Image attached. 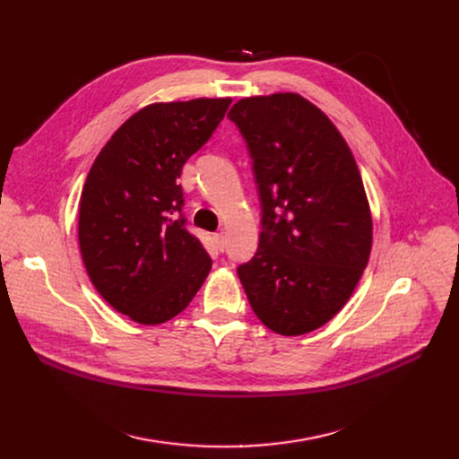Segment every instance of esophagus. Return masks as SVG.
Instances as JSON below:
<instances>
[{
	"mask_svg": "<svg viewBox=\"0 0 459 459\" xmlns=\"http://www.w3.org/2000/svg\"><path fill=\"white\" fill-rule=\"evenodd\" d=\"M213 239H215V246L220 251H225L227 249V236L223 232H217L213 234Z\"/></svg>",
	"mask_w": 459,
	"mask_h": 459,
	"instance_id": "obj_1",
	"label": "esophagus"
}]
</instances>
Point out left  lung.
Returning <instances> with one entry per match:
<instances>
[{
  "label": "left lung",
  "mask_w": 459,
  "mask_h": 459,
  "mask_svg": "<svg viewBox=\"0 0 459 459\" xmlns=\"http://www.w3.org/2000/svg\"><path fill=\"white\" fill-rule=\"evenodd\" d=\"M242 134L260 199L255 256L238 277L258 320L286 336L327 324L372 247V217L341 132L296 92L253 96L227 115Z\"/></svg>",
  "instance_id": "left-lung-1"
}]
</instances>
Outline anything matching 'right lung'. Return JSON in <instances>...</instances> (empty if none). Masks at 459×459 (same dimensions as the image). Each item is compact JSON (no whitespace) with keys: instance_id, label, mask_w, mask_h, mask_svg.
Wrapping results in <instances>:
<instances>
[{"instance_id":"right-lung-1","label":"right lung","mask_w":459,"mask_h":459,"mask_svg":"<svg viewBox=\"0 0 459 459\" xmlns=\"http://www.w3.org/2000/svg\"><path fill=\"white\" fill-rule=\"evenodd\" d=\"M230 102L143 108L111 135L87 175L78 225L85 270L99 294L137 324L180 315L210 273V255L186 227L178 178Z\"/></svg>"}]
</instances>
